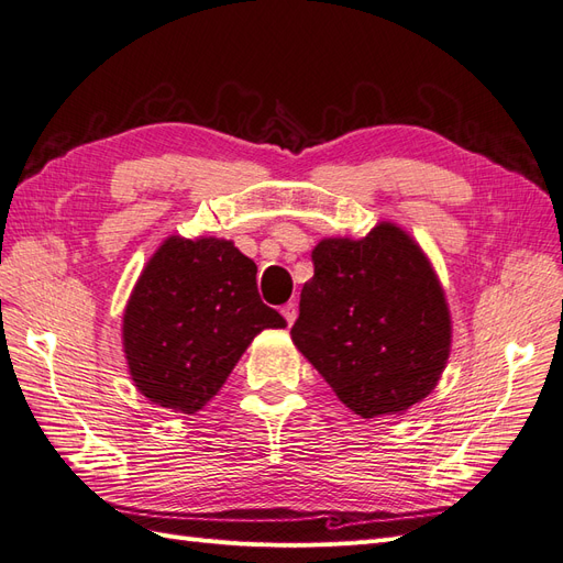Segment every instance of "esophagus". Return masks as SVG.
I'll list each match as a JSON object with an SVG mask.
<instances>
[{
    "instance_id": "34e87169",
    "label": "esophagus",
    "mask_w": 563,
    "mask_h": 563,
    "mask_svg": "<svg viewBox=\"0 0 563 563\" xmlns=\"http://www.w3.org/2000/svg\"><path fill=\"white\" fill-rule=\"evenodd\" d=\"M282 314H284V319L288 321V327H291V323H294L296 317H298V305H296V302H286L284 308H282Z\"/></svg>"
}]
</instances>
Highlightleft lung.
<instances>
[{"mask_svg": "<svg viewBox=\"0 0 563 563\" xmlns=\"http://www.w3.org/2000/svg\"><path fill=\"white\" fill-rule=\"evenodd\" d=\"M302 286L296 347L362 418L404 413L434 389L451 352V314L428 255L401 228L321 240Z\"/></svg>", "mask_w": 563, "mask_h": 563, "instance_id": "1", "label": "left lung"}]
</instances>
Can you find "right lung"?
<instances>
[{"label": "right lung", "mask_w": 563, "mask_h": 563, "mask_svg": "<svg viewBox=\"0 0 563 563\" xmlns=\"http://www.w3.org/2000/svg\"><path fill=\"white\" fill-rule=\"evenodd\" d=\"M255 263L216 236H168L124 310V354L141 395L197 413L263 329H284L255 284Z\"/></svg>", "instance_id": "add662e5"}]
</instances>
